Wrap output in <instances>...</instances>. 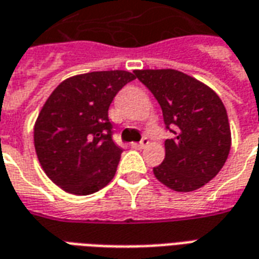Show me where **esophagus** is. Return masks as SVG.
Segmentation results:
<instances>
[{
	"instance_id": "1",
	"label": "esophagus",
	"mask_w": 259,
	"mask_h": 259,
	"mask_svg": "<svg viewBox=\"0 0 259 259\" xmlns=\"http://www.w3.org/2000/svg\"><path fill=\"white\" fill-rule=\"evenodd\" d=\"M148 143H150V141H148V139H147V137H144V139H143L140 143H133V144H132V147H135V148H139V150H141V148H144V147L148 146Z\"/></svg>"
}]
</instances>
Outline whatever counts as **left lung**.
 I'll return each mask as SVG.
<instances>
[{"label": "left lung", "instance_id": "8db88e82", "mask_svg": "<svg viewBox=\"0 0 259 259\" xmlns=\"http://www.w3.org/2000/svg\"><path fill=\"white\" fill-rule=\"evenodd\" d=\"M135 73L157 98L166 129L175 135L165 141L163 162L152 169L155 178L180 193L200 189L219 174L230 151L232 135L222 100L211 87L175 69Z\"/></svg>", "mask_w": 259, "mask_h": 259}]
</instances>
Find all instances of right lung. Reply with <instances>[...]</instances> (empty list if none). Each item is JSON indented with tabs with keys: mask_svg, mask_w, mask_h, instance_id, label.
I'll list each match as a JSON object with an SVG mask.
<instances>
[{
	"mask_svg": "<svg viewBox=\"0 0 259 259\" xmlns=\"http://www.w3.org/2000/svg\"><path fill=\"white\" fill-rule=\"evenodd\" d=\"M127 70L76 74L51 93L34 123L38 162L66 193L87 195L113 179L122 148L112 140L108 109L126 83Z\"/></svg>",
	"mask_w": 259,
	"mask_h": 259,
	"instance_id": "obj_1",
	"label": "right lung"
}]
</instances>
